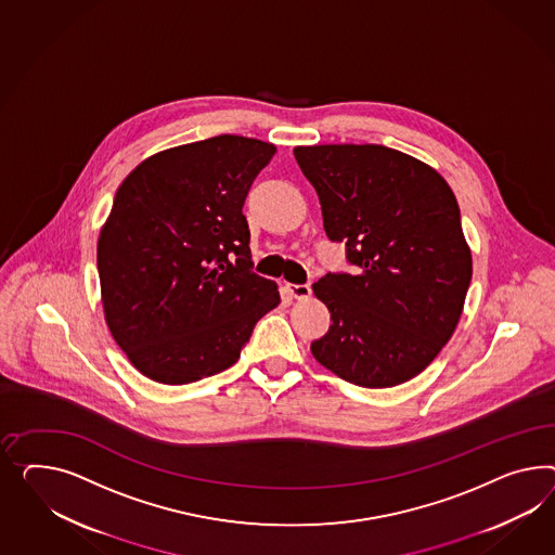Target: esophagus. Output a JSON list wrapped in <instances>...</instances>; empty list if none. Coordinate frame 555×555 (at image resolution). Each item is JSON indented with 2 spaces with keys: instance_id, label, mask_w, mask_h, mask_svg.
Returning a JSON list of instances; mask_svg holds the SVG:
<instances>
[{
  "instance_id": "obj_1",
  "label": "esophagus",
  "mask_w": 555,
  "mask_h": 555,
  "mask_svg": "<svg viewBox=\"0 0 555 555\" xmlns=\"http://www.w3.org/2000/svg\"><path fill=\"white\" fill-rule=\"evenodd\" d=\"M286 291L291 293L293 299L302 300L311 297V285H291V283H286Z\"/></svg>"
}]
</instances>
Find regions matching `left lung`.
<instances>
[{"label":"left lung","mask_w":555,"mask_h":555,"mask_svg":"<svg viewBox=\"0 0 555 555\" xmlns=\"http://www.w3.org/2000/svg\"><path fill=\"white\" fill-rule=\"evenodd\" d=\"M353 274L313 285L331 313L315 360L361 388L424 372L459 325L473 276L461 210L435 167L384 145L295 147Z\"/></svg>","instance_id":"obj_1"}]
</instances>
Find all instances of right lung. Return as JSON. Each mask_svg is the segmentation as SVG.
<instances>
[{"label": "right lung", "instance_id": "obj_1", "mask_svg": "<svg viewBox=\"0 0 555 555\" xmlns=\"http://www.w3.org/2000/svg\"><path fill=\"white\" fill-rule=\"evenodd\" d=\"M274 153L250 137H211L151 155L120 183L96 244L103 311L113 339L153 382L224 372L281 302L276 283L250 270L242 214Z\"/></svg>", "mask_w": 555, "mask_h": 555}]
</instances>
